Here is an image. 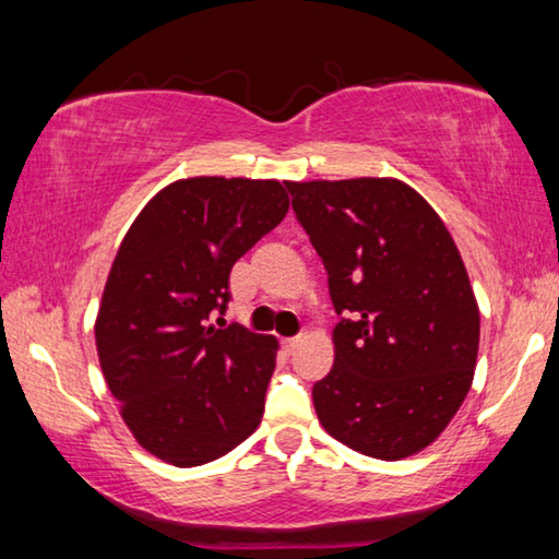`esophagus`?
<instances>
[{"instance_id": "obj_1", "label": "esophagus", "mask_w": 559, "mask_h": 559, "mask_svg": "<svg viewBox=\"0 0 559 559\" xmlns=\"http://www.w3.org/2000/svg\"><path fill=\"white\" fill-rule=\"evenodd\" d=\"M300 345V337H286L283 340V347H286V353H293Z\"/></svg>"}]
</instances>
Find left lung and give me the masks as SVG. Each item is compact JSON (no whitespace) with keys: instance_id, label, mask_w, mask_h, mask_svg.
<instances>
[{"instance_id":"left-lung-1","label":"left lung","mask_w":559,"mask_h":559,"mask_svg":"<svg viewBox=\"0 0 559 559\" xmlns=\"http://www.w3.org/2000/svg\"><path fill=\"white\" fill-rule=\"evenodd\" d=\"M328 271L335 362L313 386L318 421L353 451L414 456L471 390L480 313L441 216L394 177L286 182Z\"/></svg>"}]
</instances>
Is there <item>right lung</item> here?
I'll return each instance as SVG.
<instances>
[{
	"label": "right lung",
	"mask_w": 559,
	"mask_h": 559,
	"mask_svg": "<svg viewBox=\"0 0 559 559\" xmlns=\"http://www.w3.org/2000/svg\"><path fill=\"white\" fill-rule=\"evenodd\" d=\"M286 212L278 179L189 177L120 241L96 318L100 370L132 437L165 463L202 466L261 424L278 340L206 320L229 302L234 263Z\"/></svg>",
	"instance_id": "obj_1"
}]
</instances>
